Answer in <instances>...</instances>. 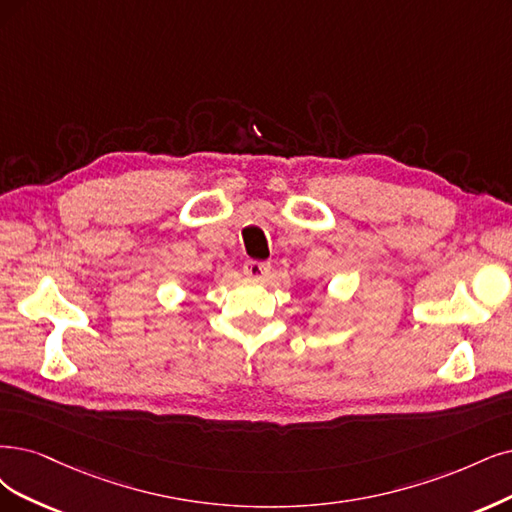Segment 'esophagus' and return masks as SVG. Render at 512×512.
<instances>
[{
    "instance_id": "1",
    "label": "esophagus",
    "mask_w": 512,
    "mask_h": 512,
    "mask_svg": "<svg viewBox=\"0 0 512 512\" xmlns=\"http://www.w3.org/2000/svg\"><path fill=\"white\" fill-rule=\"evenodd\" d=\"M270 272V263L268 261H255L249 259L244 263V274L251 276V278H263Z\"/></svg>"
}]
</instances>
